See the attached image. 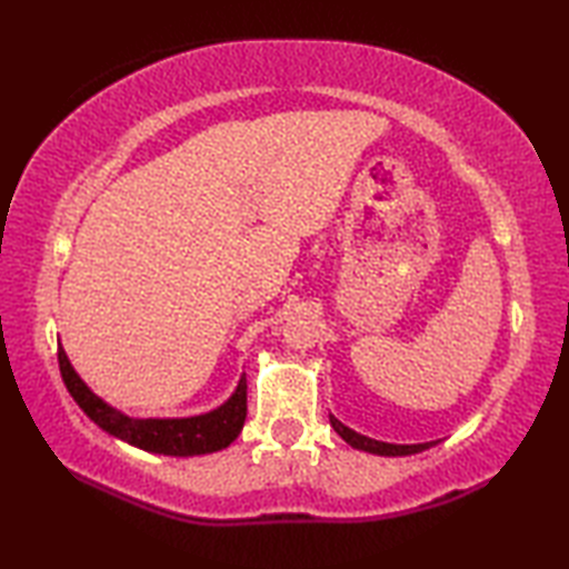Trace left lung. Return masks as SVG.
Listing matches in <instances>:
<instances>
[{
  "mask_svg": "<svg viewBox=\"0 0 569 569\" xmlns=\"http://www.w3.org/2000/svg\"><path fill=\"white\" fill-rule=\"evenodd\" d=\"M330 426L335 428V432L340 435V438L347 445H352L355 450H365V452L381 455V457H406V455H416V452H422V450H430L432 445H438V440L418 442V445H396V442L373 440V438H367V435H361V432H357L352 428H347L345 422L337 420L332 413H330Z\"/></svg>",
  "mask_w": 569,
  "mask_h": 569,
  "instance_id": "8db88e82",
  "label": "left lung"
}]
</instances>
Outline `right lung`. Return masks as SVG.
<instances>
[{
  "label": "right lung",
  "mask_w": 569,
  "mask_h": 569,
  "mask_svg": "<svg viewBox=\"0 0 569 569\" xmlns=\"http://www.w3.org/2000/svg\"><path fill=\"white\" fill-rule=\"evenodd\" d=\"M58 365L66 389L94 426L134 445L139 450L168 457H196L224 450L237 440L247 418V373H241L234 393L222 406L188 418H131L94 393L72 369L63 345L58 342Z\"/></svg>",
  "instance_id": "right-lung-1"
}]
</instances>
